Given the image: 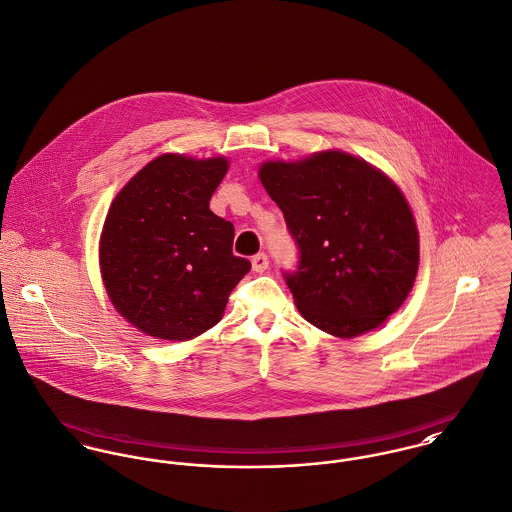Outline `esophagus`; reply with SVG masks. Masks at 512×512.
Wrapping results in <instances>:
<instances>
[{"label":"esophagus","mask_w":512,"mask_h":512,"mask_svg":"<svg viewBox=\"0 0 512 512\" xmlns=\"http://www.w3.org/2000/svg\"><path fill=\"white\" fill-rule=\"evenodd\" d=\"M270 266V258L266 252H258L256 256H252V270L254 272H266Z\"/></svg>","instance_id":"obj_1"}]
</instances>
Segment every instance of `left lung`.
Here are the masks:
<instances>
[{
  "label": "left lung",
  "instance_id": "left-lung-1",
  "mask_svg": "<svg viewBox=\"0 0 512 512\" xmlns=\"http://www.w3.org/2000/svg\"><path fill=\"white\" fill-rule=\"evenodd\" d=\"M260 180L295 240L297 268L283 278L311 325L352 338L403 305L419 270V231L385 174L328 150L266 162Z\"/></svg>",
  "mask_w": 512,
  "mask_h": 512
}]
</instances>
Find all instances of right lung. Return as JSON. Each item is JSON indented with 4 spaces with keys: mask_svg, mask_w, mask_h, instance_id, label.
<instances>
[{
    "mask_svg": "<svg viewBox=\"0 0 512 512\" xmlns=\"http://www.w3.org/2000/svg\"><path fill=\"white\" fill-rule=\"evenodd\" d=\"M225 158L164 154L109 207L101 274L115 309L142 332L189 340L221 321L234 285L250 272L234 256V227L209 209Z\"/></svg>",
    "mask_w": 512,
    "mask_h": 512,
    "instance_id": "add662e5",
    "label": "right lung"
}]
</instances>
